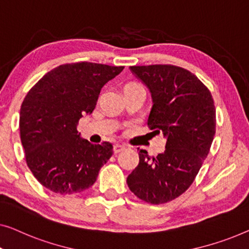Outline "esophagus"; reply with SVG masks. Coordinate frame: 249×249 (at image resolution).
<instances>
[{
	"mask_svg": "<svg viewBox=\"0 0 249 249\" xmlns=\"http://www.w3.org/2000/svg\"><path fill=\"white\" fill-rule=\"evenodd\" d=\"M125 150V145L123 144H115L114 145V153H120Z\"/></svg>",
	"mask_w": 249,
	"mask_h": 249,
	"instance_id": "34e87169",
	"label": "esophagus"
}]
</instances>
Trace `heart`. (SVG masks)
I'll use <instances>...</instances> for the list:
<instances>
[{
  "instance_id": "heart-1",
  "label": "heart",
  "mask_w": 249,
  "mask_h": 249,
  "mask_svg": "<svg viewBox=\"0 0 249 249\" xmlns=\"http://www.w3.org/2000/svg\"><path fill=\"white\" fill-rule=\"evenodd\" d=\"M133 86H134V85H133ZM128 87H129V86H128Z\"/></svg>"
}]
</instances>
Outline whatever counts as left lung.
Here are the masks:
<instances>
[{"mask_svg":"<svg viewBox=\"0 0 249 249\" xmlns=\"http://www.w3.org/2000/svg\"><path fill=\"white\" fill-rule=\"evenodd\" d=\"M149 89L152 107L148 126L166 139L164 152L152 158L140 150L128 188L142 201L162 204L193 183L215 134V107L209 89L187 70L174 65L131 66Z\"/></svg>","mask_w":249,"mask_h":249,"instance_id":"left-lung-1","label":"left lung"}]
</instances>
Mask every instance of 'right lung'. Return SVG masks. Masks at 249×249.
Returning a JSON list of instances; mask_svg holds the SVG:
<instances>
[{
    "label": "right lung",
    "mask_w": 249,
    "mask_h": 249,
    "mask_svg": "<svg viewBox=\"0 0 249 249\" xmlns=\"http://www.w3.org/2000/svg\"><path fill=\"white\" fill-rule=\"evenodd\" d=\"M124 66L59 65L30 89L20 109V138L28 167L44 187L66 195L88 190L113 155L109 142L92 144L76 129L100 90Z\"/></svg>",
    "instance_id": "add662e5"
}]
</instances>
